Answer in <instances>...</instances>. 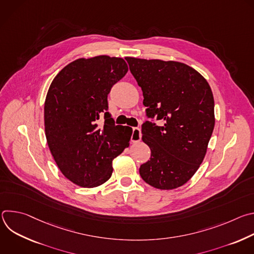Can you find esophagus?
<instances>
[{"label": "esophagus", "instance_id": "obj_1", "mask_svg": "<svg viewBox=\"0 0 254 254\" xmlns=\"http://www.w3.org/2000/svg\"><path fill=\"white\" fill-rule=\"evenodd\" d=\"M141 138V131H140V128L139 127H133L132 128V133H131V137H130V140L132 142H137L139 141Z\"/></svg>", "mask_w": 254, "mask_h": 254}]
</instances>
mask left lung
Returning a JSON list of instances; mask_svg holds the SVG:
<instances>
[{
  "label": "left lung",
  "instance_id": "8db88e82",
  "mask_svg": "<svg viewBox=\"0 0 254 254\" xmlns=\"http://www.w3.org/2000/svg\"><path fill=\"white\" fill-rule=\"evenodd\" d=\"M141 87L148 118L162 120V127L146 122L142 141L151 159L140 166L144 182L161 189L183 186L202 164L212 135L214 98L207 80L194 68L177 61L126 57Z\"/></svg>",
  "mask_w": 254,
  "mask_h": 254
}]
</instances>
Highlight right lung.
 Wrapping results in <instances>:
<instances>
[{
  "instance_id": "add662e5",
  "label": "right lung",
  "mask_w": 254,
  "mask_h": 254,
  "mask_svg": "<svg viewBox=\"0 0 254 254\" xmlns=\"http://www.w3.org/2000/svg\"><path fill=\"white\" fill-rule=\"evenodd\" d=\"M123 58H79L53 79L44 104L49 150L61 173L80 187L94 188L112 177L113 160L129 146L132 128L116 126L107 94L127 72ZM102 116L105 124L99 126Z\"/></svg>"
}]
</instances>
